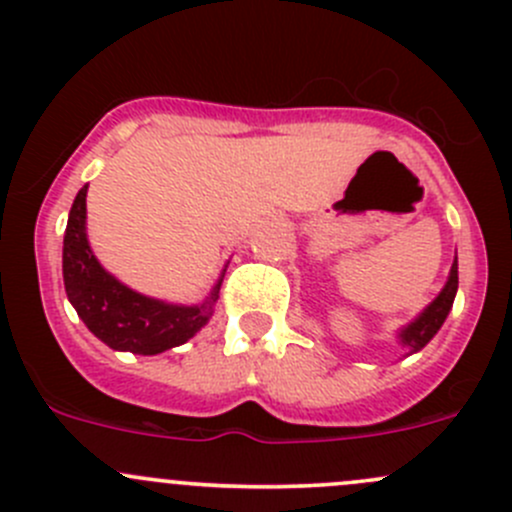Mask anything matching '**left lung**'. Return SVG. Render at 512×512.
<instances>
[{
    "label": "left lung",
    "mask_w": 512,
    "mask_h": 512,
    "mask_svg": "<svg viewBox=\"0 0 512 512\" xmlns=\"http://www.w3.org/2000/svg\"><path fill=\"white\" fill-rule=\"evenodd\" d=\"M456 289H459V260L454 257V265H451L444 289L424 306L422 314L414 316L410 324L402 326L400 331H397V341L402 343L407 355L422 351V348L437 336L441 324H444L446 316H449L451 306H454Z\"/></svg>",
    "instance_id": "8db88e82"
}]
</instances>
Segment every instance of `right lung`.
Instances as JSON below:
<instances>
[{
    "label": "right lung",
    "mask_w": 512,
    "mask_h": 512,
    "mask_svg": "<svg viewBox=\"0 0 512 512\" xmlns=\"http://www.w3.org/2000/svg\"><path fill=\"white\" fill-rule=\"evenodd\" d=\"M85 196L88 186L80 188L68 213L63 235V284L68 301L90 333L112 351L137 355L164 353L196 336L211 321L225 270L201 304H171L134 292L112 277L95 257L85 228Z\"/></svg>",
    "instance_id": "obj_1"
}]
</instances>
